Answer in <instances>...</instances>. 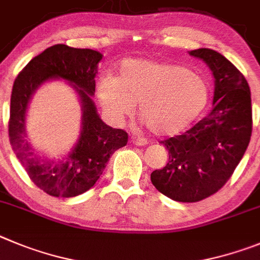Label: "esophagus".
Instances as JSON below:
<instances>
[{
	"instance_id": "34e87169",
	"label": "esophagus",
	"mask_w": 260,
	"mask_h": 260,
	"mask_svg": "<svg viewBox=\"0 0 260 260\" xmlns=\"http://www.w3.org/2000/svg\"><path fill=\"white\" fill-rule=\"evenodd\" d=\"M131 141L135 145H137V146H144V145L149 144V141H147L146 139H144V137H132Z\"/></svg>"
}]
</instances>
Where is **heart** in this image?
Listing matches in <instances>:
<instances>
[{"mask_svg":"<svg viewBox=\"0 0 260 260\" xmlns=\"http://www.w3.org/2000/svg\"><path fill=\"white\" fill-rule=\"evenodd\" d=\"M100 102L107 113L121 119L139 104V116L156 135L185 129L207 106L209 84L201 75L176 63L128 58L116 78L105 75L97 83Z\"/></svg>","mask_w":260,"mask_h":260,"instance_id":"obj_1","label":"heart"}]
</instances>
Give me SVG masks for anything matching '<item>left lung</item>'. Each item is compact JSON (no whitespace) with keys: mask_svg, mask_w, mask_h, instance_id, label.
I'll use <instances>...</instances> for the list:
<instances>
[{"mask_svg":"<svg viewBox=\"0 0 260 260\" xmlns=\"http://www.w3.org/2000/svg\"><path fill=\"white\" fill-rule=\"evenodd\" d=\"M211 69L214 109L185 133L160 141L168 162L151 172L153 185L177 202H198L216 193L244 156L252 131L250 88L233 63L212 49L189 51Z\"/></svg>","mask_w":260,"mask_h":260,"instance_id":"8db88e82","label":"left lung"}]
</instances>
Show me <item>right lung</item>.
Here are the masks:
<instances>
[{"mask_svg": "<svg viewBox=\"0 0 260 260\" xmlns=\"http://www.w3.org/2000/svg\"><path fill=\"white\" fill-rule=\"evenodd\" d=\"M102 54L92 49L57 44L28 62L13 85L9 137L16 158L35 185L53 197H76L89 190L104 172L109 158L125 146L128 133L105 124L90 95L95 92L97 64ZM62 77L71 82L83 104V129L74 150L59 162L41 159L25 140L24 120L29 98L44 81Z\"/></svg>", "mask_w": 260, "mask_h": 260, "instance_id": "right-lung-1", "label": "right lung"}]
</instances>
